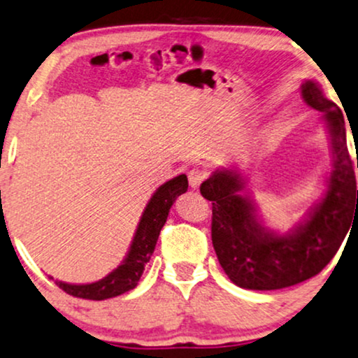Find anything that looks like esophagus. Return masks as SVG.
I'll list each match as a JSON object with an SVG mask.
<instances>
[{
  "instance_id": "esophagus-1",
  "label": "esophagus",
  "mask_w": 358,
  "mask_h": 358,
  "mask_svg": "<svg viewBox=\"0 0 358 358\" xmlns=\"http://www.w3.org/2000/svg\"><path fill=\"white\" fill-rule=\"evenodd\" d=\"M187 178H189V186L192 189H199L202 180L207 178V172L202 169V167H192V169L189 171Z\"/></svg>"
}]
</instances>
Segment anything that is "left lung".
Listing matches in <instances>:
<instances>
[{"mask_svg":"<svg viewBox=\"0 0 358 358\" xmlns=\"http://www.w3.org/2000/svg\"><path fill=\"white\" fill-rule=\"evenodd\" d=\"M302 98L324 113L334 159L329 191L306 222L285 236L264 227L252 202L239 194L244 182L237 171H215L201 184V194L213 202L210 234L219 264L242 289L277 290L317 275L358 219L355 161L347 148L343 114L315 81L303 83Z\"/></svg>","mask_w":358,"mask_h":358,"instance_id":"8db88e82","label":"left lung"}]
</instances>
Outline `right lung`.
<instances>
[{"mask_svg": "<svg viewBox=\"0 0 358 358\" xmlns=\"http://www.w3.org/2000/svg\"><path fill=\"white\" fill-rule=\"evenodd\" d=\"M187 186L186 174H180L178 178L167 180L154 192L149 204L145 206L124 262L117 268H114L111 273H108L104 279L83 285H73L56 280V285L73 297L87 299V301H104V299L117 297V295L134 289L141 275H143L145 264L149 262L154 252L159 232L166 224L171 206L174 204L176 197L187 191Z\"/></svg>", "mask_w": 358, "mask_h": 358, "instance_id": "add662e5", "label": "right lung"}]
</instances>
